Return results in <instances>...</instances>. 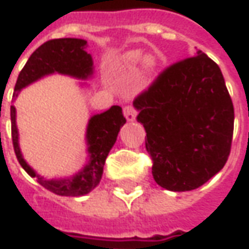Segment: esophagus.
<instances>
[{"label":"esophagus","instance_id":"esophagus-1","mask_svg":"<svg viewBox=\"0 0 249 249\" xmlns=\"http://www.w3.org/2000/svg\"><path fill=\"white\" fill-rule=\"evenodd\" d=\"M123 113H124V118L127 119V122H134L137 118V110L134 109L131 105H127L123 108Z\"/></svg>","mask_w":249,"mask_h":249}]
</instances>
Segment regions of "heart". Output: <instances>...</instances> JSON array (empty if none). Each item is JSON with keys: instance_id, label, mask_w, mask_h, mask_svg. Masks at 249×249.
<instances>
[{"instance_id": "b5f03b06", "label": "heart", "mask_w": 249, "mask_h": 249, "mask_svg": "<svg viewBox=\"0 0 249 249\" xmlns=\"http://www.w3.org/2000/svg\"><path fill=\"white\" fill-rule=\"evenodd\" d=\"M122 63L126 69H137L140 65H142L144 69L148 72H154L157 68L155 59L152 56H145L144 53L140 50H134V51H129L127 53H124Z\"/></svg>"}]
</instances>
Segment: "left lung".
<instances>
[{
	"label": "left lung",
	"instance_id": "8db88e82",
	"mask_svg": "<svg viewBox=\"0 0 249 249\" xmlns=\"http://www.w3.org/2000/svg\"><path fill=\"white\" fill-rule=\"evenodd\" d=\"M133 105L159 186L191 191L223 169L234 108L220 68L202 51L167 68Z\"/></svg>",
	"mask_w": 249,
	"mask_h": 249
}]
</instances>
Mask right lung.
Wrapping results in <instances>:
<instances>
[{
	"label": "right lung",
	"instance_id": "obj_1",
	"mask_svg": "<svg viewBox=\"0 0 249 249\" xmlns=\"http://www.w3.org/2000/svg\"><path fill=\"white\" fill-rule=\"evenodd\" d=\"M86 47L87 41L83 38H56L38 47L19 73L15 86L14 101L24 87L53 73L77 80L91 79L94 74V62L90 53L86 51ZM80 86H86V83H80ZM11 123L16 158L29 176L36 177L44 188L58 196H82L100 184L105 159L115 145L120 127L126 123V119L118 105L91 116L86 129L87 162L72 176L59 178H45L24 160L19 145V130L16 126V108L14 105L11 107Z\"/></svg>",
	"mask_w": 249,
	"mask_h": 249
}]
</instances>
